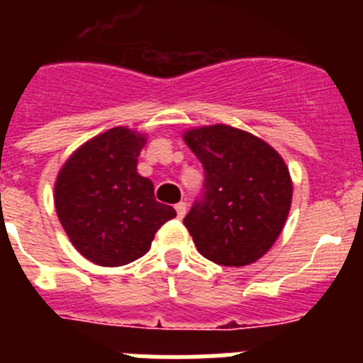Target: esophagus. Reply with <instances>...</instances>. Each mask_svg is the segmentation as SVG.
Here are the masks:
<instances>
[{
  "mask_svg": "<svg viewBox=\"0 0 363 363\" xmlns=\"http://www.w3.org/2000/svg\"><path fill=\"white\" fill-rule=\"evenodd\" d=\"M176 214H178V218H184L185 213H187V203L185 201H179V203H176Z\"/></svg>",
  "mask_w": 363,
  "mask_h": 363,
  "instance_id": "1",
  "label": "esophagus"
}]
</instances>
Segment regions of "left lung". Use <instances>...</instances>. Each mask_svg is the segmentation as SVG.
I'll list each match as a JSON object with an SVG mask.
<instances>
[{
    "label": "left lung",
    "mask_w": 363,
    "mask_h": 363,
    "mask_svg": "<svg viewBox=\"0 0 363 363\" xmlns=\"http://www.w3.org/2000/svg\"><path fill=\"white\" fill-rule=\"evenodd\" d=\"M205 171L203 194L184 225L201 256L242 267L259 259L285 225L293 182L284 158L264 140L230 125L184 134Z\"/></svg>",
    "instance_id": "obj_1"
}]
</instances>
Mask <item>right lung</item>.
I'll use <instances>...</instances> for the list:
<instances>
[{
    "instance_id": "obj_1",
    "label": "right lung",
    "mask_w": 363,
    "mask_h": 363,
    "mask_svg": "<svg viewBox=\"0 0 363 363\" xmlns=\"http://www.w3.org/2000/svg\"><path fill=\"white\" fill-rule=\"evenodd\" d=\"M147 136L114 127L83 143L63 163L54 205L72 245L92 264L120 267L142 258L154 234L176 216L154 198V185L138 174Z\"/></svg>"
}]
</instances>
